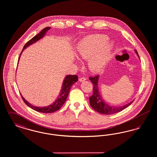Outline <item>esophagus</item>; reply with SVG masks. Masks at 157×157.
<instances>
[{
    "instance_id": "34e87169",
    "label": "esophagus",
    "mask_w": 157,
    "mask_h": 157,
    "mask_svg": "<svg viewBox=\"0 0 157 157\" xmlns=\"http://www.w3.org/2000/svg\"><path fill=\"white\" fill-rule=\"evenodd\" d=\"M79 81L80 82H83V81H86V78H80L79 79Z\"/></svg>"
}]
</instances>
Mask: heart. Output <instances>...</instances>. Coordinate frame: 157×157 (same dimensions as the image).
<instances>
[{"label":"heart","mask_w":157,"mask_h":157,"mask_svg":"<svg viewBox=\"0 0 157 157\" xmlns=\"http://www.w3.org/2000/svg\"><path fill=\"white\" fill-rule=\"evenodd\" d=\"M108 40L105 35H91L82 39L76 46L77 55L88 60V67L92 73L101 72L110 60L113 45Z\"/></svg>","instance_id":"obj_1"}]
</instances>
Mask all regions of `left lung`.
Instances as JSON below:
<instances>
[{"instance_id":"8db88e82","label":"left lung","mask_w":157,"mask_h":157,"mask_svg":"<svg viewBox=\"0 0 157 157\" xmlns=\"http://www.w3.org/2000/svg\"><path fill=\"white\" fill-rule=\"evenodd\" d=\"M135 53L136 54L138 57L140 58L138 53L136 50H135ZM99 76L98 75L95 77H90V80L93 83V94L90 97V104L91 107L95 109L98 112L104 114V115H111L116 113L122 111L123 109L127 108L131 104L132 101H131L128 104L120 106H111L106 104L102 97L98 86V81Z\"/></svg>"}]
</instances>
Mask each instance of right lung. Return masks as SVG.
I'll return each mask as SVG.
<instances>
[{
	"label": "right lung",
	"mask_w": 157,
	"mask_h": 157,
	"mask_svg": "<svg viewBox=\"0 0 157 157\" xmlns=\"http://www.w3.org/2000/svg\"><path fill=\"white\" fill-rule=\"evenodd\" d=\"M50 29H51V28H49V27L45 28L39 34H37V35L34 36L32 39H31L29 41H28L25 45L23 48L22 51L20 54L18 62L19 61V59L21 58V56L22 53L23 51L30 45H33V44L36 43L40 39H42L45 36V35L46 34L48 31ZM78 77L76 75H67L63 79L59 94L58 95V97L55 99V101L51 104L49 105L48 106H35L31 104L29 102H28L25 99V98L23 97L21 94V95L22 98L24 102L29 107H30V108L33 109V110L37 111V112H42V113H52V112L56 111L57 110L59 109L60 108H61V106L64 104V103L65 102V101L67 99V96L69 95V91H70L72 86L75 83V82L78 81Z\"/></svg>",
	"instance_id": "right-lung-1"
}]
</instances>
